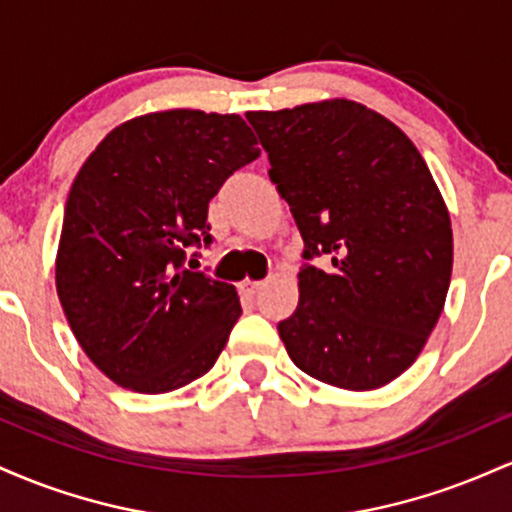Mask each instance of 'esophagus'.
<instances>
[{"label":"esophagus","instance_id":"esophagus-1","mask_svg":"<svg viewBox=\"0 0 512 512\" xmlns=\"http://www.w3.org/2000/svg\"><path fill=\"white\" fill-rule=\"evenodd\" d=\"M264 289V281H240V291L245 293V296H255V293H260Z\"/></svg>","mask_w":512,"mask_h":512}]
</instances>
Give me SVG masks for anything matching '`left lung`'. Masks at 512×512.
I'll list each match as a JSON object with an SVG mask.
<instances>
[{"label": "left lung", "mask_w": 512, "mask_h": 512, "mask_svg": "<svg viewBox=\"0 0 512 512\" xmlns=\"http://www.w3.org/2000/svg\"><path fill=\"white\" fill-rule=\"evenodd\" d=\"M289 202L305 260L279 322L291 361L320 383L378 390L407 370L443 313L452 274L445 199L414 142L346 98L245 115Z\"/></svg>", "instance_id": "left-lung-1"}]
</instances>
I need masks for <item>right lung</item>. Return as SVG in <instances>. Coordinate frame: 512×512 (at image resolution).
<instances>
[{"label": "right lung", "mask_w": 512, "mask_h": 512, "mask_svg": "<svg viewBox=\"0 0 512 512\" xmlns=\"http://www.w3.org/2000/svg\"><path fill=\"white\" fill-rule=\"evenodd\" d=\"M236 113L175 108L117 125L69 190L55 284L76 342L115 385L163 395L209 373L238 322L236 286L185 267L211 243L223 180L260 156Z\"/></svg>", "instance_id": "1"}]
</instances>
